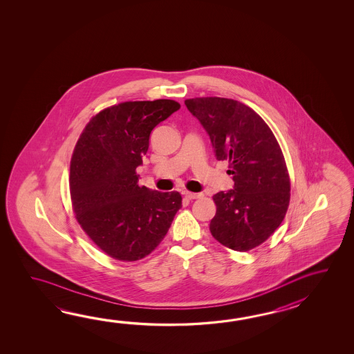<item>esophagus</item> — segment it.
Listing matches in <instances>:
<instances>
[{
  "mask_svg": "<svg viewBox=\"0 0 354 354\" xmlns=\"http://www.w3.org/2000/svg\"><path fill=\"white\" fill-rule=\"evenodd\" d=\"M183 195H185V197L188 198V200H196V198L203 197V194H196V192H189V191H186Z\"/></svg>",
  "mask_w": 354,
  "mask_h": 354,
  "instance_id": "1",
  "label": "esophagus"
}]
</instances>
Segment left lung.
Segmentation results:
<instances>
[{"label":"left lung","instance_id":"1","mask_svg":"<svg viewBox=\"0 0 354 354\" xmlns=\"http://www.w3.org/2000/svg\"><path fill=\"white\" fill-rule=\"evenodd\" d=\"M210 136L218 160H229L234 187L214 195L212 236L227 248L247 252L271 236L286 215L290 177L271 129L248 106L232 98L185 101Z\"/></svg>","mask_w":354,"mask_h":354}]
</instances>
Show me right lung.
<instances>
[{"instance_id":"obj_1","label":"right lung","mask_w":354,"mask_h":354,"mask_svg":"<svg viewBox=\"0 0 354 354\" xmlns=\"http://www.w3.org/2000/svg\"><path fill=\"white\" fill-rule=\"evenodd\" d=\"M180 105L174 100L129 101L91 119L71 159L69 189L75 218L98 248L119 261H138L157 248L176 212L177 191L139 186L151 130Z\"/></svg>"}]
</instances>
